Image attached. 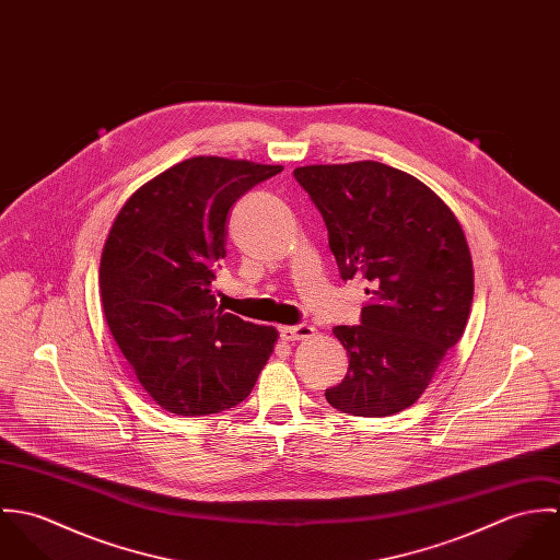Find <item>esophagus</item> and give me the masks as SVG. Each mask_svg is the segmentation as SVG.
<instances>
[{
    "mask_svg": "<svg viewBox=\"0 0 560 560\" xmlns=\"http://www.w3.org/2000/svg\"><path fill=\"white\" fill-rule=\"evenodd\" d=\"M280 334H282L284 340H291V342H293V340H304V338L315 336V327H313V325H306V323H302V325H289V327H282Z\"/></svg>",
    "mask_w": 560,
    "mask_h": 560,
    "instance_id": "1",
    "label": "esophagus"
}]
</instances>
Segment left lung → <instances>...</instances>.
<instances>
[{"instance_id": "8db88e82", "label": "left lung", "mask_w": 560, "mask_h": 560, "mask_svg": "<svg viewBox=\"0 0 560 560\" xmlns=\"http://www.w3.org/2000/svg\"><path fill=\"white\" fill-rule=\"evenodd\" d=\"M327 226L342 280H369L360 325H336L349 355L325 390L342 413L382 418L420 399L472 308L475 269L444 200L380 161L295 167Z\"/></svg>"}]
</instances>
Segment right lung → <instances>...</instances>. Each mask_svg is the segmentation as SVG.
<instances>
[{
    "label": "right lung",
    "mask_w": 560,
    "mask_h": 560,
    "mask_svg": "<svg viewBox=\"0 0 560 560\" xmlns=\"http://www.w3.org/2000/svg\"><path fill=\"white\" fill-rule=\"evenodd\" d=\"M278 172L245 160L180 161L142 185L109 229L103 315L142 388L170 413L240 405L273 353L278 331L220 311L211 284L231 207Z\"/></svg>",
    "instance_id": "right-lung-1"
}]
</instances>
